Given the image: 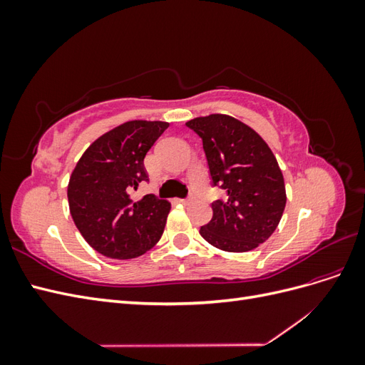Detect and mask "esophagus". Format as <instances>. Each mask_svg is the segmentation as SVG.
Masks as SVG:
<instances>
[{
    "mask_svg": "<svg viewBox=\"0 0 365 365\" xmlns=\"http://www.w3.org/2000/svg\"><path fill=\"white\" fill-rule=\"evenodd\" d=\"M181 202H182V204H190V202H193V196L190 195L189 197H185V200H181Z\"/></svg>",
    "mask_w": 365,
    "mask_h": 365,
    "instance_id": "34e87169",
    "label": "esophagus"
}]
</instances>
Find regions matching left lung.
<instances>
[{"label":"left lung","instance_id":"left-lung-1","mask_svg":"<svg viewBox=\"0 0 365 365\" xmlns=\"http://www.w3.org/2000/svg\"><path fill=\"white\" fill-rule=\"evenodd\" d=\"M202 138L212 184L225 200L212 204L213 217L201 236L213 247L247 252L277 228L286 205L283 175L264 140L225 114L197 117L185 123Z\"/></svg>","mask_w":365,"mask_h":365}]
</instances>
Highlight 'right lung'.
Here are the masks:
<instances>
[{
	"label": "right lung",
	"instance_id": "add662e5",
	"mask_svg": "<svg viewBox=\"0 0 365 365\" xmlns=\"http://www.w3.org/2000/svg\"><path fill=\"white\" fill-rule=\"evenodd\" d=\"M169 128L165 121L132 120L98 137L77 161L68 182L70 213L77 230L109 259H134L160 240L170 202L130 193L149 181L145 157Z\"/></svg>",
	"mask_w": 365,
	"mask_h": 365
}]
</instances>
